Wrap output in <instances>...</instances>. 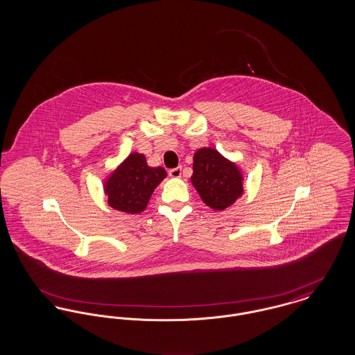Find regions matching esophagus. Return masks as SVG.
<instances>
[{"mask_svg":"<svg viewBox=\"0 0 355 355\" xmlns=\"http://www.w3.org/2000/svg\"><path fill=\"white\" fill-rule=\"evenodd\" d=\"M181 174H182V168H181V166L174 168V169H169V175L170 177H173V178L181 177Z\"/></svg>","mask_w":355,"mask_h":355,"instance_id":"1","label":"esophagus"}]
</instances>
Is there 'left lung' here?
I'll return each instance as SVG.
<instances>
[{
  "instance_id": "1",
  "label": "left lung",
  "mask_w": 355,
  "mask_h": 355,
  "mask_svg": "<svg viewBox=\"0 0 355 355\" xmlns=\"http://www.w3.org/2000/svg\"><path fill=\"white\" fill-rule=\"evenodd\" d=\"M191 182L203 202L223 210L242 194V175L236 165L214 149H200L194 154Z\"/></svg>"
}]
</instances>
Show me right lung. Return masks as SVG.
<instances>
[{"label":"right lung","instance_id":"1","mask_svg":"<svg viewBox=\"0 0 355 355\" xmlns=\"http://www.w3.org/2000/svg\"><path fill=\"white\" fill-rule=\"evenodd\" d=\"M165 177L164 168L148 166L144 154H130L106 182L107 202L119 211L141 213L154 189Z\"/></svg>","mask_w":355,"mask_h":355}]
</instances>
